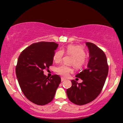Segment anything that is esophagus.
Returning <instances> with one entry per match:
<instances>
[{
    "instance_id": "esophagus-1",
    "label": "esophagus",
    "mask_w": 123,
    "mask_h": 123,
    "mask_svg": "<svg viewBox=\"0 0 123 123\" xmlns=\"http://www.w3.org/2000/svg\"><path fill=\"white\" fill-rule=\"evenodd\" d=\"M65 79L63 78V77H61V81H65Z\"/></svg>"
}]
</instances>
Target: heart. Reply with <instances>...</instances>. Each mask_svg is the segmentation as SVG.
<instances>
[{
	"label": "heart",
	"instance_id": "1",
	"mask_svg": "<svg viewBox=\"0 0 123 123\" xmlns=\"http://www.w3.org/2000/svg\"><path fill=\"white\" fill-rule=\"evenodd\" d=\"M65 52L68 54L70 55L73 57L72 63L77 68H80L85 65L86 62L85 51L82 47L76 45H69L65 50ZM63 51L61 50L57 51L54 55V61L56 62L61 61L63 56ZM57 72L63 77H67L70 73L73 72V69L70 66L66 65H62L57 68Z\"/></svg>",
	"mask_w": 123,
	"mask_h": 123
}]
</instances>
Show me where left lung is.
<instances>
[{"mask_svg":"<svg viewBox=\"0 0 123 123\" xmlns=\"http://www.w3.org/2000/svg\"><path fill=\"white\" fill-rule=\"evenodd\" d=\"M88 48L89 61L87 68L76 77L83 81L71 80L72 86L66 90L69 99L77 105L92 102L99 95L108 74L109 67L105 54L94 43L86 42Z\"/></svg>","mask_w":123,"mask_h":123,"instance_id":"8db88e82","label":"left lung"}]
</instances>
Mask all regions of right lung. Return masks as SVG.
<instances>
[{
	"instance_id": "obj_1",
	"label": "right lung",
	"mask_w": 123,
	"mask_h": 123,
	"mask_svg": "<svg viewBox=\"0 0 123 123\" xmlns=\"http://www.w3.org/2000/svg\"><path fill=\"white\" fill-rule=\"evenodd\" d=\"M58 44L40 42L28 46L21 52L15 73L21 91L31 102L44 105L51 102L60 84L61 77L54 74L49 78L43 74L53 62Z\"/></svg>"
}]
</instances>
